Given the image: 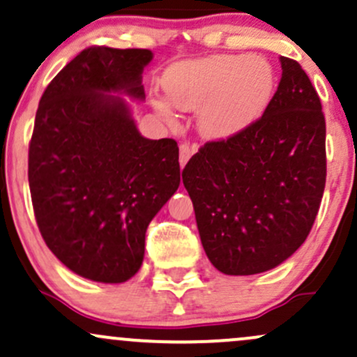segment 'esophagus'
Listing matches in <instances>:
<instances>
[{
	"mask_svg": "<svg viewBox=\"0 0 357 357\" xmlns=\"http://www.w3.org/2000/svg\"><path fill=\"white\" fill-rule=\"evenodd\" d=\"M195 153H196V146L188 144V142H183V144L179 146V165H181V167H184V165L188 162V159H190Z\"/></svg>",
	"mask_w": 357,
	"mask_h": 357,
	"instance_id": "1",
	"label": "esophagus"
}]
</instances>
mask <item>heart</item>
Instances as JSON below:
<instances>
[{
  "instance_id": "heart-1",
  "label": "heart",
  "mask_w": 357,
  "mask_h": 357,
  "mask_svg": "<svg viewBox=\"0 0 357 357\" xmlns=\"http://www.w3.org/2000/svg\"><path fill=\"white\" fill-rule=\"evenodd\" d=\"M277 89V73L267 60L248 53H223L176 63L165 77L166 96L178 109L198 110V129L211 141L245 132L265 116ZM155 109L173 116L167 102Z\"/></svg>"
}]
</instances>
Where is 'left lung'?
<instances>
[{
	"mask_svg": "<svg viewBox=\"0 0 357 357\" xmlns=\"http://www.w3.org/2000/svg\"><path fill=\"white\" fill-rule=\"evenodd\" d=\"M265 116L238 136L206 142L183 183L199 238L215 268L253 275L275 268L304 243L326 188V119L296 60Z\"/></svg>",
	"mask_w": 357,
	"mask_h": 357,
	"instance_id": "8db88e82",
	"label": "left lung"
}]
</instances>
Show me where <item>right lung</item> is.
<instances>
[{"mask_svg":"<svg viewBox=\"0 0 357 357\" xmlns=\"http://www.w3.org/2000/svg\"><path fill=\"white\" fill-rule=\"evenodd\" d=\"M144 48L90 47L56 73L36 110L28 183L45 243L77 275L122 284L146 230L179 186L174 139H146L126 100H144Z\"/></svg>","mask_w":357,"mask_h":357,"instance_id":"1","label":"right lung"}]
</instances>
